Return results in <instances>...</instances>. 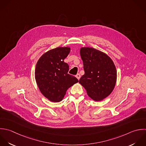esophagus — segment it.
Returning a JSON list of instances; mask_svg holds the SVG:
<instances>
[{"mask_svg": "<svg viewBox=\"0 0 146 146\" xmlns=\"http://www.w3.org/2000/svg\"><path fill=\"white\" fill-rule=\"evenodd\" d=\"M76 78H77L78 80H80V77H81V76H80V74H77L76 75Z\"/></svg>", "mask_w": 146, "mask_h": 146, "instance_id": "34e87169", "label": "esophagus"}]
</instances>
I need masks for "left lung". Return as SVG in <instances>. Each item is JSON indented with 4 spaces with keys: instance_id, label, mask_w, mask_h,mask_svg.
Here are the masks:
<instances>
[{
    "instance_id": "left-lung-1",
    "label": "left lung",
    "mask_w": 146,
    "mask_h": 146,
    "mask_svg": "<svg viewBox=\"0 0 146 146\" xmlns=\"http://www.w3.org/2000/svg\"><path fill=\"white\" fill-rule=\"evenodd\" d=\"M80 55L85 74L79 83L95 101L108 97L114 89L117 73L111 58L106 53L90 47H82Z\"/></svg>"
}]
</instances>
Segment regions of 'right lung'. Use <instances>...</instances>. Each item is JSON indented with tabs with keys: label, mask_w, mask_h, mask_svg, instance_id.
<instances>
[{
	"label": "right lung",
	"mask_w": 146,
	"mask_h": 146,
	"mask_svg": "<svg viewBox=\"0 0 146 146\" xmlns=\"http://www.w3.org/2000/svg\"><path fill=\"white\" fill-rule=\"evenodd\" d=\"M69 47H58L48 50L38 59L35 77L42 94L50 101L62 100L67 90L78 82L68 73L69 67L64 60L70 53Z\"/></svg>",
	"instance_id": "add662e5"
}]
</instances>
